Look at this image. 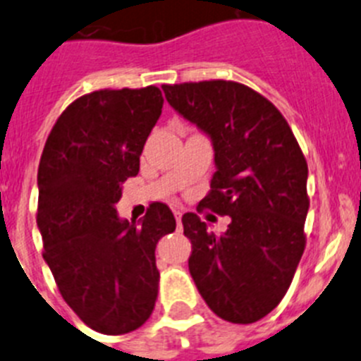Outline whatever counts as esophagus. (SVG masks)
Masks as SVG:
<instances>
[{
	"mask_svg": "<svg viewBox=\"0 0 361 361\" xmlns=\"http://www.w3.org/2000/svg\"><path fill=\"white\" fill-rule=\"evenodd\" d=\"M181 215H183V214H181L180 210H174V217H176L178 228H180V230H181Z\"/></svg>",
	"mask_w": 361,
	"mask_h": 361,
	"instance_id": "obj_1",
	"label": "esophagus"
}]
</instances>
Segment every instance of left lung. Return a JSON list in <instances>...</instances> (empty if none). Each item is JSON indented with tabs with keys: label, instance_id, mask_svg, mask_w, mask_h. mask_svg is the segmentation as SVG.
<instances>
[{
	"label": "left lung",
	"instance_id": "left-lung-1",
	"mask_svg": "<svg viewBox=\"0 0 361 361\" xmlns=\"http://www.w3.org/2000/svg\"><path fill=\"white\" fill-rule=\"evenodd\" d=\"M165 99L214 146L212 190L201 204L230 215L222 235L196 214L181 217L188 271L212 312L235 324L271 313L305 251L308 165L285 117L237 82L161 85Z\"/></svg>",
	"mask_w": 361,
	"mask_h": 361
}]
</instances>
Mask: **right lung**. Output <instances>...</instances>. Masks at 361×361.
Returning <instances> with one entry per match:
<instances>
[{"label": "right lung", "instance_id": "1", "mask_svg": "<svg viewBox=\"0 0 361 361\" xmlns=\"http://www.w3.org/2000/svg\"><path fill=\"white\" fill-rule=\"evenodd\" d=\"M164 106L157 87L96 90L71 103L49 133L37 174V226L60 294L94 331L140 328L158 294L154 249L176 230L167 204L137 224L117 215L123 183Z\"/></svg>", "mask_w": 361, "mask_h": 361}]
</instances>
